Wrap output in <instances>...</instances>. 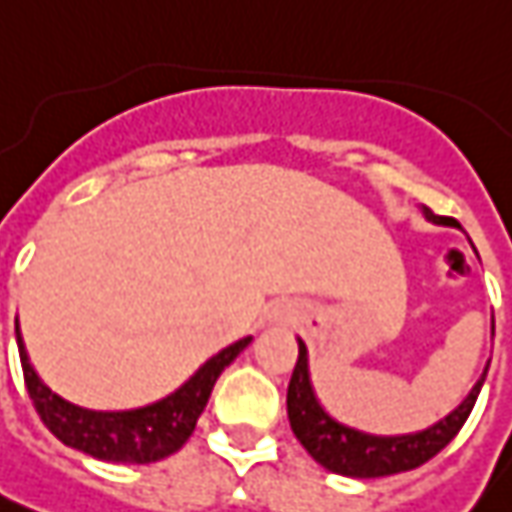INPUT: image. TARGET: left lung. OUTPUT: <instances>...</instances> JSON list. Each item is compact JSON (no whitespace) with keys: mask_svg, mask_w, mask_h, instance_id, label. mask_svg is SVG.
Masks as SVG:
<instances>
[{"mask_svg":"<svg viewBox=\"0 0 512 512\" xmlns=\"http://www.w3.org/2000/svg\"><path fill=\"white\" fill-rule=\"evenodd\" d=\"M425 218L433 223H453L448 218L433 215L428 206H425ZM297 345H300V354H297V365L291 371L289 394H286L291 431L300 439V445L309 450L314 462H320L331 473L354 476V479L394 476V473L414 470V467L433 459L456 433L462 431V425L473 411L476 397L482 391V382L487 377L485 368V374L473 385V391L467 394L465 402L428 431L405 433V436H371V433L345 428L320 408V402L314 397V388H311L306 345H303V340H297Z\"/></svg>","mask_w":512,"mask_h":512,"instance_id":"1","label":"left lung"}]
</instances>
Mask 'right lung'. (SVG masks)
Here are the masks:
<instances>
[{
    "mask_svg": "<svg viewBox=\"0 0 512 512\" xmlns=\"http://www.w3.org/2000/svg\"><path fill=\"white\" fill-rule=\"evenodd\" d=\"M249 340L252 337H243L229 348H223L212 360L203 362L195 377H189V382H184L175 394H169L161 402H152L147 408H135V411H87L56 397L39 379L27 360L19 320H16V343H19L27 394L33 399V408L42 416L47 431L81 453H90L104 462H130V465H150L184 448L221 371L249 345Z\"/></svg>",
    "mask_w": 512,
    "mask_h": 512,
    "instance_id": "right-lung-1",
    "label": "right lung"
}]
</instances>
